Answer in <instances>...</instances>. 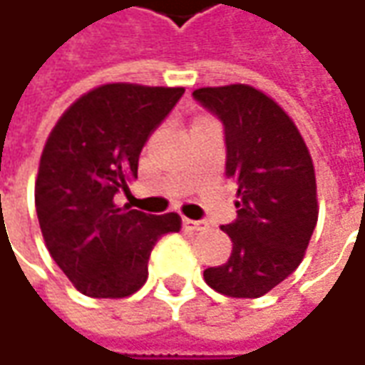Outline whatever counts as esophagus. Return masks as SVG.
I'll use <instances>...</instances> for the list:
<instances>
[{
	"mask_svg": "<svg viewBox=\"0 0 365 365\" xmlns=\"http://www.w3.org/2000/svg\"><path fill=\"white\" fill-rule=\"evenodd\" d=\"M183 226H185L187 230H195V232H200V230H206L207 222L206 220H190V218H183Z\"/></svg>",
	"mask_w": 365,
	"mask_h": 365,
	"instance_id": "1",
	"label": "esophagus"
}]
</instances>
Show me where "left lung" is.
Here are the masks:
<instances>
[{
    "instance_id": "left-lung-1",
    "label": "left lung",
    "mask_w": 365,
    "mask_h": 365,
    "mask_svg": "<svg viewBox=\"0 0 365 365\" xmlns=\"http://www.w3.org/2000/svg\"><path fill=\"white\" fill-rule=\"evenodd\" d=\"M194 98L224 125L226 175L236 182V220L222 226L232 255L204 270L222 295L257 299L301 264L317 224L313 159L291 117L248 84L207 86Z\"/></svg>"
}]
</instances>
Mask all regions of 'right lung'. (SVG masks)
<instances>
[{
	"instance_id": "add662e5",
	"label": "right lung",
	"mask_w": 365,
	"mask_h": 365,
	"mask_svg": "<svg viewBox=\"0 0 365 365\" xmlns=\"http://www.w3.org/2000/svg\"><path fill=\"white\" fill-rule=\"evenodd\" d=\"M183 88L103 84L58 119L36 180V214L44 242L82 295L120 299L147 281V262L178 214L153 216L117 206L137 178L141 149L182 98Z\"/></svg>"
}]
</instances>
